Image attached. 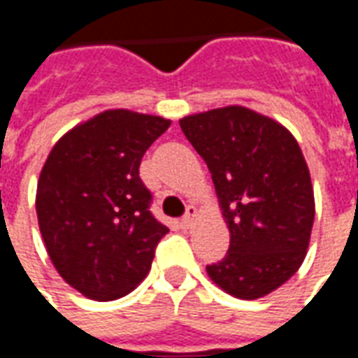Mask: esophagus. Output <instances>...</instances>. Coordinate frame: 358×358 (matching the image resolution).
Returning <instances> with one entry per match:
<instances>
[{"label": "esophagus", "mask_w": 358, "mask_h": 358, "mask_svg": "<svg viewBox=\"0 0 358 358\" xmlns=\"http://www.w3.org/2000/svg\"><path fill=\"white\" fill-rule=\"evenodd\" d=\"M195 217H197V209L189 205V207L186 209V215L180 218V226H182V228H189V226L194 224Z\"/></svg>", "instance_id": "esophagus-1"}]
</instances>
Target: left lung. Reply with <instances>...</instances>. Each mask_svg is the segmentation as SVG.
<instances>
[{
    "label": "left lung",
    "mask_w": 358,
    "mask_h": 358,
    "mask_svg": "<svg viewBox=\"0 0 358 358\" xmlns=\"http://www.w3.org/2000/svg\"><path fill=\"white\" fill-rule=\"evenodd\" d=\"M209 166L230 230L210 280L238 299H259L287 282L307 255L315 195L305 157L276 120L245 107H222L180 120Z\"/></svg>",
    "instance_id": "1"
}]
</instances>
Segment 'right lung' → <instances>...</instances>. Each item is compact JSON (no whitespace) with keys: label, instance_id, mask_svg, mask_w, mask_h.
<instances>
[{"label":"right lung","instance_id":"right-lung-1","mask_svg":"<svg viewBox=\"0 0 358 358\" xmlns=\"http://www.w3.org/2000/svg\"><path fill=\"white\" fill-rule=\"evenodd\" d=\"M171 120L105 110L66 132L43 164L36 213L51 263L90 299L124 297L145 278L169 234L149 210L141 157Z\"/></svg>","mask_w":358,"mask_h":358}]
</instances>
